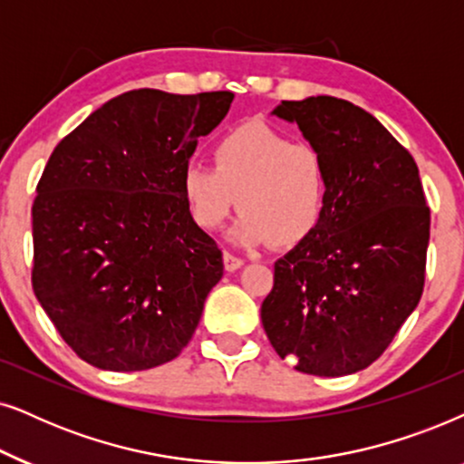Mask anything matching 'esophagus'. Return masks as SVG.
I'll use <instances>...</instances> for the list:
<instances>
[{"instance_id":"1","label":"esophagus","mask_w":464,"mask_h":464,"mask_svg":"<svg viewBox=\"0 0 464 464\" xmlns=\"http://www.w3.org/2000/svg\"><path fill=\"white\" fill-rule=\"evenodd\" d=\"M222 263H225L227 271H237L244 265V258L236 256L233 252H225V255H222Z\"/></svg>"}]
</instances>
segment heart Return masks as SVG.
Segmentation results:
<instances>
[{
	"label": "heart",
	"instance_id": "obj_1",
	"mask_svg": "<svg viewBox=\"0 0 464 464\" xmlns=\"http://www.w3.org/2000/svg\"><path fill=\"white\" fill-rule=\"evenodd\" d=\"M214 168L190 163L180 190L190 220L203 231L220 228L236 206L239 244L295 246L318 227L329 178L316 146L293 141L267 125L233 129L212 148Z\"/></svg>",
	"mask_w": 464,
	"mask_h": 464
}]
</instances>
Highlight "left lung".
Returning <instances> with one entry per match:
<instances>
[{
    "instance_id": "1",
    "label": "left lung",
    "mask_w": 464,
    "mask_h": 464,
    "mask_svg": "<svg viewBox=\"0 0 464 464\" xmlns=\"http://www.w3.org/2000/svg\"><path fill=\"white\" fill-rule=\"evenodd\" d=\"M324 159L329 193L314 233L274 265L261 305L280 358L320 378L382 356L424 288L430 209L418 165L382 122L345 99L282 102Z\"/></svg>"
}]
</instances>
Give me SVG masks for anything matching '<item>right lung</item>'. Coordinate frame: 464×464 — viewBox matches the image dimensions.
I'll list each match as a JSON object with an SVG mask.
<instances>
[{
    "label": "right lung",
    "instance_id": "obj_1",
    "mask_svg": "<svg viewBox=\"0 0 464 464\" xmlns=\"http://www.w3.org/2000/svg\"><path fill=\"white\" fill-rule=\"evenodd\" d=\"M231 102V91L122 92L48 159L31 208V284L92 367L144 372L193 337L222 252L190 220L180 178Z\"/></svg>",
    "mask_w": 464,
    "mask_h": 464
}]
</instances>
